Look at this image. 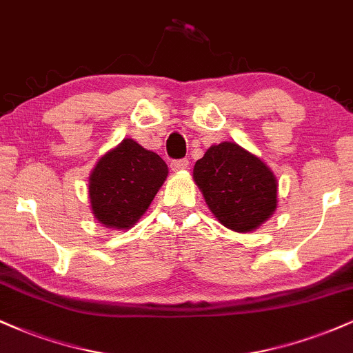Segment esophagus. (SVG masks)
Returning a JSON list of instances; mask_svg holds the SVG:
<instances>
[{"label":"esophagus","mask_w":353,"mask_h":353,"mask_svg":"<svg viewBox=\"0 0 353 353\" xmlns=\"http://www.w3.org/2000/svg\"><path fill=\"white\" fill-rule=\"evenodd\" d=\"M188 168H189L188 159H176L171 163L172 171H184V169H188Z\"/></svg>","instance_id":"34e87169"}]
</instances>
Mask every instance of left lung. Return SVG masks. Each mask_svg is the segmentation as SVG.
Listing matches in <instances>:
<instances>
[{"instance_id": "obj_1", "label": "left lung", "mask_w": 353, "mask_h": 353, "mask_svg": "<svg viewBox=\"0 0 353 353\" xmlns=\"http://www.w3.org/2000/svg\"><path fill=\"white\" fill-rule=\"evenodd\" d=\"M194 181L210 212L236 232L257 229L277 209L274 172L236 143L210 145L194 165Z\"/></svg>"}]
</instances>
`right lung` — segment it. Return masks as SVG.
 I'll list each match as a JSON object with an SVG mask.
<instances>
[{"instance_id":"1","label":"right lung","mask_w":353,"mask_h":353,"mask_svg":"<svg viewBox=\"0 0 353 353\" xmlns=\"http://www.w3.org/2000/svg\"><path fill=\"white\" fill-rule=\"evenodd\" d=\"M168 174V164L156 152L124 139L101 157L89 176L92 214L109 229L132 228Z\"/></svg>"}]
</instances>
